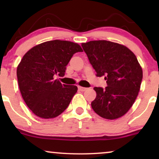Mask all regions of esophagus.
Segmentation results:
<instances>
[{"instance_id":"esophagus-1","label":"esophagus","mask_w":159,"mask_h":159,"mask_svg":"<svg viewBox=\"0 0 159 159\" xmlns=\"http://www.w3.org/2000/svg\"><path fill=\"white\" fill-rule=\"evenodd\" d=\"M78 89H79V90L80 91H84L87 90L86 88H83V87H81V86H78Z\"/></svg>"}]
</instances>
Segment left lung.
Masks as SVG:
<instances>
[{
    "mask_svg": "<svg viewBox=\"0 0 159 159\" xmlns=\"http://www.w3.org/2000/svg\"><path fill=\"white\" fill-rule=\"evenodd\" d=\"M97 77L104 76L107 87H95L96 98L91 103L100 116L115 119L133 105L143 80V70L136 56L125 45L107 40L82 43Z\"/></svg>",
    "mask_w": 159,
    "mask_h": 159,
    "instance_id": "obj_1",
    "label": "left lung"
}]
</instances>
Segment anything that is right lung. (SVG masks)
Segmentation results:
<instances>
[{
  "mask_svg": "<svg viewBox=\"0 0 159 159\" xmlns=\"http://www.w3.org/2000/svg\"><path fill=\"white\" fill-rule=\"evenodd\" d=\"M77 52H82L77 43L55 40L36 45L23 56L16 70L19 90L36 116L54 118L69 106L77 87L61 84L55 77H64L67 64Z\"/></svg>",
  "mask_w": 159,
  "mask_h": 159,
  "instance_id": "right-lung-1",
  "label": "right lung"
}]
</instances>
